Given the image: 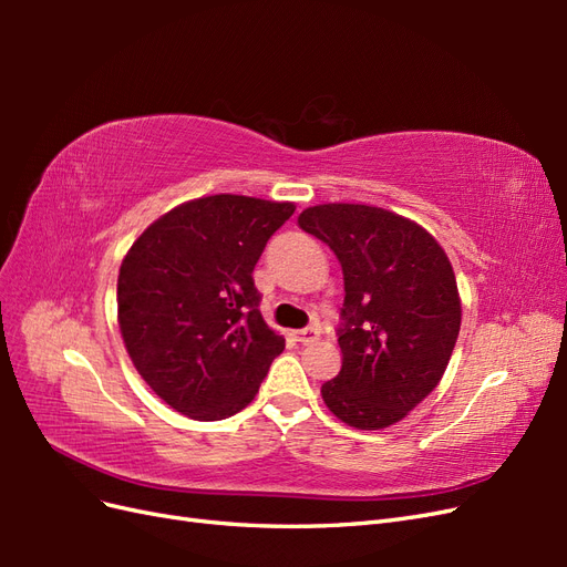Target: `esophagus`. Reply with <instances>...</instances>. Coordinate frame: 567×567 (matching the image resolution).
<instances>
[{
  "mask_svg": "<svg viewBox=\"0 0 567 567\" xmlns=\"http://www.w3.org/2000/svg\"><path fill=\"white\" fill-rule=\"evenodd\" d=\"M319 336H321V331L315 329V326H307V329L296 331V340L302 342V346H310V342H317Z\"/></svg>",
  "mask_w": 567,
  "mask_h": 567,
  "instance_id": "esophagus-1",
  "label": "esophagus"
}]
</instances>
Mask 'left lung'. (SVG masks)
Instances as JSON below:
<instances>
[{"label":"left lung","mask_w":567,"mask_h":567,"mask_svg":"<svg viewBox=\"0 0 567 567\" xmlns=\"http://www.w3.org/2000/svg\"><path fill=\"white\" fill-rule=\"evenodd\" d=\"M298 225L336 252L346 281L342 367L321 398L342 423L381 431L421 404L450 364L461 329L450 257L416 221L373 205H315Z\"/></svg>","instance_id":"obj_1"}]
</instances>
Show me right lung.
<instances>
[{"mask_svg":"<svg viewBox=\"0 0 567 567\" xmlns=\"http://www.w3.org/2000/svg\"><path fill=\"white\" fill-rule=\"evenodd\" d=\"M293 203L217 194L177 205L136 238L117 274V323L134 369L196 421L246 409L286 340L260 315L252 269Z\"/></svg>","mask_w":567,"mask_h":567,"instance_id":"obj_1","label":"right lung"}]
</instances>
